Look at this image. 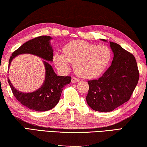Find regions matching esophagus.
Returning a JSON list of instances; mask_svg holds the SVG:
<instances>
[{"instance_id": "obj_1", "label": "esophagus", "mask_w": 147, "mask_h": 147, "mask_svg": "<svg viewBox=\"0 0 147 147\" xmlns=\"http://www.w3.org/2000/svg\"><path fill=\"white\" fill-rule=\"evenodd\" d=\"M78 82H79V79H77L76 78H71V83H78Z\"/></svg>"}]
</instances>
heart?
Instances as JSON below:
<instances>
[{
	"label": "heart",
	"instance_id": "b5f03b06",
	"mask_svg": "<svg viewBox=\"0 0 147 147\" xmlns=\"http://www.w3.org/2000/svg\"><path fill=\"white\" fill-rule=\"evenodd\" d=\"M111 57V51L107 46L76 40L64 48L63 54L56 53L53 61L57 68L61 71H68L69 63H73L77 75L83 78L93 79L104 71Z\"/></svg>",
	"mask_w": 147,
	"mask_h": 147
}]
</instances>
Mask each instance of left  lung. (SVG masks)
Returning a JSON list of instances; mask_svg holds the SVG:
<instances>
[{
  "label": "left lung",
  "mask_w": 147,
  "mask_h": 147,
  "mask_svg": "<svg viewBox=\"0 0 147 147\" xmlns=\"http://www.w3.org/2000/svg\"><path fill=\"white\" fill-rule=\"evenodd\" d=\"M109 43L114 53L111 66L101 78L88 81L89 90L86 96L88 106L102 112H111L127 102L140 78L134 56L118 44Z\"/></svg>",
  "instance_id": "8db88e82"
}]
</instances>
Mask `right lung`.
<instances>
[{
    "label": "right lung",
    "instance_id": "1",
    "mask_svg": "<svg viewBox=\"0 0 147 147\" xmlns=\"http://www.w3.org/2000/svg\"><path fill=\"white\" fill-rule=\"evenodd\" d=\"M50 36H40L33 38L19 47L11 54L9 61V68L13 59L20 54L28 53L42 59L45 68V79L43 84L37 90L32 92H20L13 86L9 79L7 81L13 94L20 103L29 109L45 112L55 107L60 99L63 87L71 82V77L58 76L49 62L53 61V49Z\"/></svg>",
    "mask_w": 147,
    "mask_h": 147
}]
</instances>
